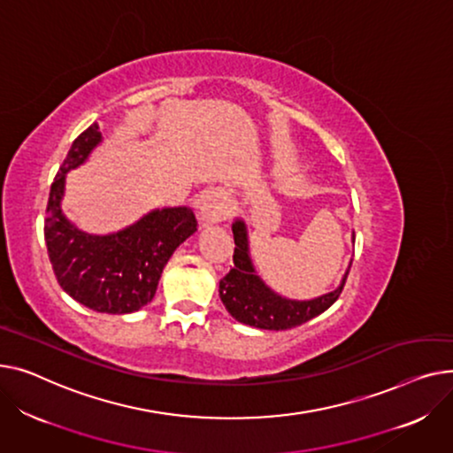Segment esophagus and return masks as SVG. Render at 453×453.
Instances as JSON below:
<instances>
[{
    "label": "esophagus",
    "instance_id": "34e87169",
    "mask_svg": "<svg viewBox=\"0 0 453 453\" xmlns=\"http://www.w3.org/2000/svg\"><path fill=\"white\" fill-rule=\"evenodd\" d=\"M230 216V206L226 196L219 190H206L197 201L199 225H211Z\"/></svg>",
    "mask_w": 453,
    "mask_h": 453
}]
</instances>
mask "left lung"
Listing matches in <instances>:
<instances>
[{
    "mask_svg": "<svg viewBox=\"0 0 453 453\" xmlns=\"http://www.w3.org/2000/svg\"><path fill=\"white\" fill-rule=\"evenodd\" d=\"M232 232L235 243L234 269H230V273L219 281V298L237 322L269 331L292 329L327 311L342 295L349 269L345 271L342 283L333 292H327V295L312 300H290L280 296L278 292H274L257 276L254 269L245 221L235 219L232 225Z\"/></svg>",
    "mask_w": 453,
    "mask_h": 453,
    "instance_id": "1",
    "label": "left lung"
}]
</instances>
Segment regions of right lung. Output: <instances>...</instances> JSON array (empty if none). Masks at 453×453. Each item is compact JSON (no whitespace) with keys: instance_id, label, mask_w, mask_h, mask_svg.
<instances>
[{"instance_id":"right-lung-1","label":"right lung","mask_w":453,"mask_h":453,"mask_svg":"<svg viewBox=\"0 0 453 453\" xmlns=\"http://www.w3.org/2000/svg\"><path fill=\"white\" fill-rule=\"evenodd\" d=\"M100 142L96 122L74 139L50 184L43 234L52 271L73 300L96 312L127 314L153 300L168 259L197 230V221L188 206H175L151 210L115 234L78 230L62 211L65 175Z\"/></svg>"}]
</instances>
